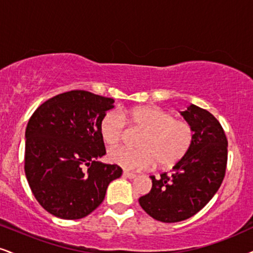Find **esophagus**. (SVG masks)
<instances>
[{
  "instance_id": "1",
  "label": "esophagus",
  "mask_w": 253,
  "mask_h": 253,
  "mask_svg": "<svg viewBox=\"0 0 253 253\" xmlns=\"http://www.w3.org/2000/svg\"><path fill=\"white\" fill-rule=\"evenodd\" d=\"M123 176L124 177H126V178H130V179H133L136 177V174L135 173H132V172H127V171H124L123 172Z\"/></svg>"
}]
</instances>
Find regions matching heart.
Returning <instances> with one entry per match:
<instances>
[{
  "mask_svg": "<svg viewBox=\"0 0 253 253\" xmlns=\"http://www.w3.org/2000/svg\"><path fill=\"white\" fill-rule=\"evenodd\" d=\"M126 126L142 130L136 148H118L109 151L111 163L126 170L151 169L155 164L169 168L184 158L193 142L192 126L185 120L174 118L171 112L156 105L120 108L108 111L99 122V133L110 148L120 144Z\"/></svg>",
  "mask_w": 253,
  "mask_h": 253,
  "instance_id": "obj_1",
  "label": "heart"
}]
</instances>
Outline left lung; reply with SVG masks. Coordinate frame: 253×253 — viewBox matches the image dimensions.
<instances>
[{
  "instance_id": "8db88e82",
  "label": "left lung",
  "mask_w": 253,
  "mask_h": 253,
  "mask_svg": "<svg viewBox=\"0 0 253 253\" xmlns=\"http://www.w3.org/2000/svg\"><path fill=\"white\" fill-rule=\"evenodd\" d=\"M182 115L193 129L191 148L171 172L150 176L152 188L139 198L143 210L163 223L180 222L201 211L226 172L227 138L217 118L193 104Z\"/></svg>"
}]
</instances>
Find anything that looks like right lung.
Returning <instances> with one entry per match:
<instances>
[{"label":"right lung","mask_w":253,"mask_h":253,"mask_svg":"<svg viewBox=\"0 0 253 253\" xmlns=\"http://www.w3.org/2000/svg\"><path fill=\"white\" fill-rule=\"evenodd\" d=\"M112 98L84 90L60 93L34 111L26 129L24 171L40 205L62 219H80L103 202L118 178L105 155L99 122L114 108Z\"/></svg>","instance_id":"obj_1"}]
</instances>
